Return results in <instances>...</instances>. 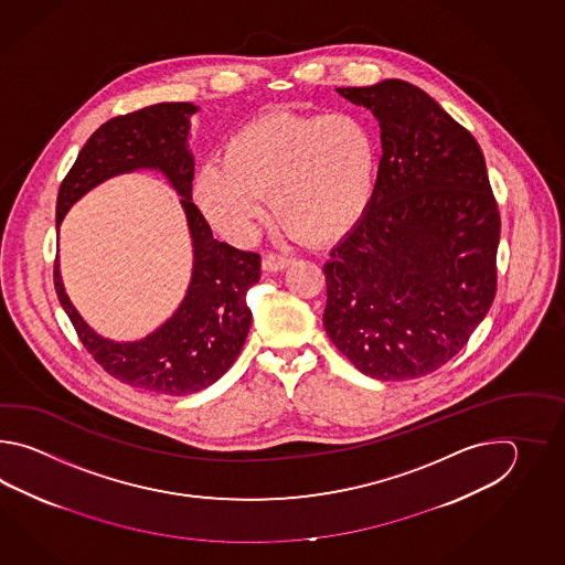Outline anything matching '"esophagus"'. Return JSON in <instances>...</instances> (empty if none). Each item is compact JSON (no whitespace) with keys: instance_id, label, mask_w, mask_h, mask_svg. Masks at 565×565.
<instances>
[{"instance_id":"34e87169","label":"esophagus","mask_w":565,"mask_h":565,"mask_svg":"<svg viewBox=\"0 0 565 565\" xmlns=\"http://www.w3.org/2000/svg\"><path fill=\"white\" fill-rule=\"evenodd\" d=\"M290 263H292V260L287 258V256L266 254L265 258H263V270H266V273H280V270H285Z\"/></svg>"}]
</instances>
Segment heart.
I'll return each mask as SVG.
<instances>
[{
	"label": "heart",
	"instance_id": "obj_1",
	"mask_svg": "<svg viewBox=\"0 0 565 565\" xmlns=\"http://www.w3.org/2000/svg\"><path fill=\"white\" fill-rule=\"evenodd\" d=\"M380 147L370 122L353 113H268L242 125L193 180L205 220L232 241H248L265 217L302 241H339L372 204Z\"/></svg>",
	"mask_w": 565,
	"mask_h": 565
}]
</instances>
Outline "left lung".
<instances>
[{
  "label": "left lung",
  "instance_id": "8db88e82",
  "mask_svg": "<svg viewBox=\"0 0 565 565\" xmlns=\"http://www.w3.org/2000/svg\"><path fill=\"white\" fill-rule=\"evenodd\" d=\"M337 93L382 129L372 204L324 265V331L361 373L414 380L467 345L497 290L501 217L479 143L406 81Z\"/></svg>",
  "mask_w": 565,
  "mask_h": 565
}]
</instances>
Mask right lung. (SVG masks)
Returning a JSON list of instances; mask_svg holds the SVG:
<instances>
[{
	"label": "right lung",
	"instance_id": "right-lung-1",
	"mask_svg": "<svg viewBox=\"0 0 565 565\" xmlns=\"http://www.w3.org/2000/svg\"><path fill=\"white\" fill-rule=\"evenodd\" d=\"M192 103H159L100 125L64 178L56 230L85 193L103 181L153 169L180 193L192 236V278L180 307L153 333L137 341L98 335L68 299L54 263V287L86 351L122 384L166 396L202 392L228 372L253 323L246 292L260 278V256L217 242L192 202L193 156L188 145Z\"/></svg>",
	"mask_w": 565,
	"mask_h": 565
}]
</instances>
